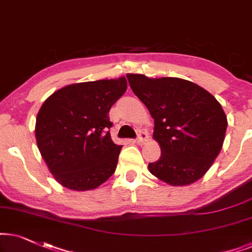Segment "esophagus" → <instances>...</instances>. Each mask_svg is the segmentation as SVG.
Masks as SVG:
<instances>
[{
	"instance_id": "1",
	"label": "esophagus",
	"mask_w": 252,
	"mask_h": 252,
	"mask_svg": "<svg viewBox=\"0 0 252 252\" xmlns=\"http://www.w3.org/2000/svg\"><path fill=\"white\" fill-rule=\"evenodd\" d=\"M147 138H149V133L144 131V130H140L138 135H137V143H138L139 145H143V144L147 140Z\"/></svg>"
}]
</instances>
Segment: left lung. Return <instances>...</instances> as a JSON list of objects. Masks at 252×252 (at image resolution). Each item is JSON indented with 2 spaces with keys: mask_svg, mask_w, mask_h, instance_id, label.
I'll list each match as a JSON object with an SVG mask.
<instances>
[{
  "mask_svg": "<svg viewBox=\"0 0 252 252\" xmlns=\"http://www.w3.org/2000/svg\"><path fill=\"white\" fill-rule=\"evenodd\" d=\"M132 92L154 119L153 138L161 157L151 174L170 186L204 176L222 147L227 117L218 100L197 84L176 77L149 78L128 73Z\"/></svg>",
  "mask_w": 252,
  "mask_h": 252,
  "instance_id": "1",
  "label": "left lung"
}]
</instances>
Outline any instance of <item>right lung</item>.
I'll list each match as a JSON object with an SVG mask.
<instances>
[{"instance_id":"right-lung-1","label":"right lung","mask_w":252,"mask_h":252,"mask_svg":"<svg viewBox=\"0 0 252 252\" xmlns=\"http://www.w3.org/2000/svg\"><path fill=\"white\" fill-rule=\"evenodd\" d=\"M126 91V79L68 85L43 102L35 122L38 149L61 186L92 190L115 172L122 145L108 130L112 106Z\"/></svg>"}]
</instances>
